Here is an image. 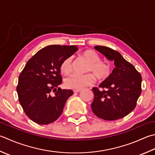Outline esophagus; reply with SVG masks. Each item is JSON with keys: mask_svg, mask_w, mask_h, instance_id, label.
I'll return each mask as SVG.
<instances>
[{"mask_svg": "<svg viewBox=\"0 0 155 155\" xmlns=\"http://www.w3.org/2000/svg\"><path fill=\"white\" fill-rule=\"evenodd\" d=\"M81 91V89H74L73 91L74 93H79Z\"/></svg>", "mask_w": 155, "mask_h": 155, "instance_id": "1", "label": "esophagus"}]
</instances>
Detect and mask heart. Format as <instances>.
Listing matches in <instances>:
<instances>
[{
	"label": "heart",
	"mask_w": 155,
	"mask_h": 155,
	"mask_svg": "<svg viewBox=\"0 0 155 155\" xmlns=\"http://www.w3.org/2000/svg\"><path fill=\"white\" fill-rule=\"evenodd\" d=\"M83 57L89 62L85 74H73L65 78V86L70 89H81L91 85L95 81V77L99 81H105L111 74V66L109 63L101 60V57L96 51L87 50L83 53ZM73 69L72 57L69 56L62 62L60 70L66 74H70Z\"/></svg>",
	"instance_id": "heart-1"
}]
</instances>
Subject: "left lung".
<instances>
[{"mask_svg": "<svg viewBox=\"0 0 155 155\" xmlns=\"http://www.w3.org/2000/svg\"><path fill=\"white\" fill-rule=\"evenodd\" d=\"M95 49L109 60H114L116 68L99 84V88L92 89L95 95L92 111L103 120L120 119L136 107L142 92L141 74L117 51L103 45H97Z\"/></svg>", "mask_w": 155, "mask_h": 155, "instance_id": "8db88e82", "label": "left lung"}]
</instances>
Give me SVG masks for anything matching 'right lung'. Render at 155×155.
Listing matches in <instances>:
<instances>
[{"mask_svg":"<svg viewBox=\"0 0 155 155\" xmlns=\"http://www.w3.org/2000/svg\"><path fill=\"white\" fill-rule=\"evenodd\" d=\"M77 50L76 45H48L26 63L19 74L17 92L24 112L34 122L49 124L62 114L73 91L58 87L62 81L60 64Z\"/></svg>","mask_w":155,"mask_h":155,"instance_id":"right-lung-1","label":"right lung"}]
</instances>
